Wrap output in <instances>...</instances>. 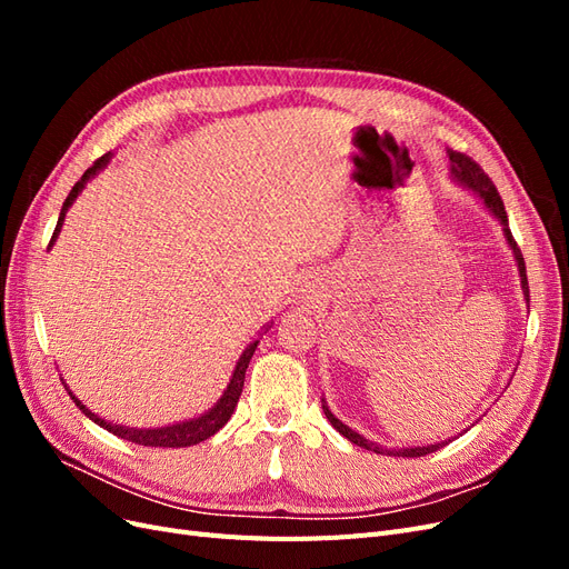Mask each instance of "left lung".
Segmentation results:
<instances>
[{
  "instance_id": "8db88e82",
  "label": "left lung",
  "mask_w": 569,
  "mask_h": 569,
  "mask_svg": "<svg viewBox=\"0 0 569 569\" xmlns=\"http://www.w3.org/2000/svg\"><path fill=\"white\" fill-rule=\"evenodd\" d=\"M449 159H451V176L462 184L468 187L470 192H475L481 201H485L487 209L493 213V218H498V222L503 226V234H506V242L508 247L512 249V256H515V263H518V270H520V280H522V291H525V299L529 303V284H527V268H525V258H522V251L518 247V242L512 239V232L508 228V216H506V209H503V201H501V194H498V189L493 187L491 178L485 173V170L479 168V163H475L470 157H465V153L460 151H451L449 149ZM322 410L327 420L332 422V427L337 429L339 435L347 437L351 443L360 446V449H368V451H375V453H387V456H399V458H420V456H427V453H435L439 449H443L446 443L449 441H441V443H429V446H408V449H385V446L375 443L366 437H360L358 432H353V429L349 425H343L339 418L332 416V410L327 408L325 399H322Z\"/></svg>"
}]
</instances>
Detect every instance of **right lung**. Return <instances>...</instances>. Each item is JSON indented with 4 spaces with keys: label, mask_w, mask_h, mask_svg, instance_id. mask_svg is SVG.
I'll return each instance as SVG.
<instances>
[{
    "label": "right lung",
    "mask_w": 569,
    "mask_h": 569,
    "mask_svg": "<svg viewBox=\"0 0 569 569\" xmlns=\"http://www.w3.org/2000/svg\"><path fill=\"white\" fill-rule=\"evenodd\" d=\"M109 161H111V151H109V153H104V157H101V159H97L88 170H84L82 178L73 184L71 194L66 197V201H63V206H61L59 222H57V228H54V234H51V242H49V247L54 244V239L59 237L61 226H63V218H66V211L71 209V203H73V201H76V197L82 192V187L88 184V180H90V178H94V176L99 173V170L104 168ZM266 330H268V327H266ZM256 347H258V339H256V341H251L249 347L244 349V353L239 356L237 366H234V372H232V380H230V385H228L226 393L220 396V401H218L211 410H206L203 416H199V418H194V420L176 422V425L159 427V429H137V427H123V425L107 422L104 418L94 416V412H92L88 406H82V403L78 401V396H73V391H71V389L66 387V391H68V396H71V399H73V403L84 412V416H88L92 422H97L99 427L109 429L111 435H116V437H120V439L132 441V443H140V446H153V449H182V446H194V443H199V441H206L209 437H213V435L218 432V429L230 420V416L234 412V406H237V401H239V396H242V389H244V375H247L249 360H251V356H253Z\"/></svg>",
    "instance_id": "obj_1"
}]
</instances>
